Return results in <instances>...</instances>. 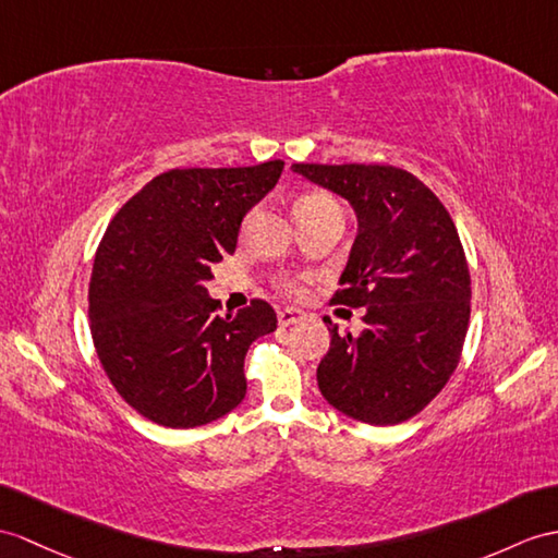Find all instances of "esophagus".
<instances>
[{"label": "esophagus", "instance_id": "esophagus-1", "mask_svg": "<svg viewBox=\"0 0 558 558\" xmlns=\"http://www.w3.org/2000/svg\"><path fill=\"white\" fill-rule=\"evenodd\" d=\"M277 319H279V326H291V324L303 322V319H305V315H303L301 310L287 307V310H279V312H277Z\"/></svg>", "mask_w": 558, "mask_h": 558}]
</instances>
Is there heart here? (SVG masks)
I'll list each match as a JSON object with an SVG mask.
<instances>
[{"label":"heart","instance_id":"heart-1","mask_svg":"<svg viewBox=\"0 0 558 558\" xmlns=\"http://www.w3.org/2000/svg\"><path fill=\"white\" fill-rule=\"evenodd\" d=\"M322 213H341L338 203L324 192H312L295 203V215H322ZM289 291H298L295 283H287Z\"/></svg>","mask_w":558,"mask_h":558}]
</instances>
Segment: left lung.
I'll list each match as a JSON object with an SVG mask.
<instances>
[{"mask_svg": "<svg viewBox=\"0 0 558 558\" xmlns=\"http://www.w3.org/2000/svg\"><path fill=\"white\" fill-rule=\"evenodd\" d=\"M343 196L357 236L331 303L364 310L360 333L326 319L317 366L324 400L350 418L396 426L438 396L457 369L471 317V277L450 213L412 172L392 166L293 162Z\"/></svg>", "mask_w": 558, "mask_h": 558, "instance_id": "1", "label": "left lung"}]
</instances>
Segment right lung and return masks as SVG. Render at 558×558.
I'll return each mask as SVG.
<instances>
[{
    "instance_id": "obj_1",
    "label": "right lung",
    "mask_w": 558,
    "mask_h": 558,
    "mask_svg": "<svg viewBox=\"0 0 558 558\" xmlns=\"http://www.w3.org/2000/svg\"><path fill=\"white\" fill-rule=\"evenodd\" d=\"M281 170L283 160L168 170L108 225L89 279L92 341L120 398L154 424L203 426L246 398L243 360L277 329V312L255 298L222 317L206 281Z\"/></svg>"
}]
</instances>
